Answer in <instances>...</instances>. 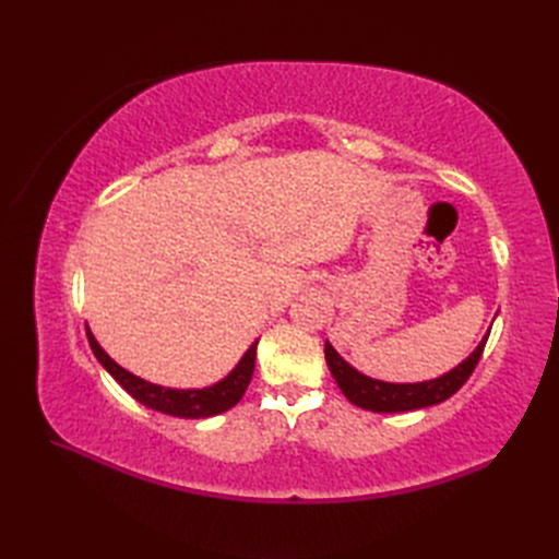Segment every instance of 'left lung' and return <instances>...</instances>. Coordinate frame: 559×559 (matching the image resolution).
<instances>
[{
	"mask_svg": "<svg viewBox=\"0 0 559 559\" xmlns=\"http://www.w3.org/2000/svg\"><path fill=\"white\" fill-rule=\"evenodd\" d=\"M487 335L489 333H485L478 347L473 349L460 366L448 370L445 376L427 380V382H408V384L382 382L359 373L357 368H352L341 354L333 349L329 341L324 345V354H326L331 376L335 378L337 386L343 389V394L347 396L349 403L373 413H405V411H417V408H427V405L443 403L454 392H460V386L471 378L473 368L478 366L483 357Z\"/></svg>",
	"mask_w": 559,
	"mask_h": 559,
	"instance_id": "obj_1",
	"label": "left lung"
}]
</instances>
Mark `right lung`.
<instances>
[{
	"instance_id": "right-lung-1",
	"label": "right lung",
	"mask_w": 559,
	"mask_h": 559,
	"mask_svg": "<svg viewBox=\"0 0 559 559\" xmlns=\"http://www.w3.org/2000/svg\"><path fill=\"white\" fill-rule=\"evenodd\" d=\"M86 335H88V343H91V349L97 357V361L105 366L107 373L118 384H121L134 401H140L142 405H146V408H151V411H158V413L173 415V417H186V419L212 417V415H218V413H226L245 396L249 380L253 376V361H257V345H259V341L253 343L245 352V357L240 359V364L235 366L224 380H218L212 386H205V389H170V386H160V384L146 382L138 376H132L130 370H126L123 366H118L109 357V354L103 347H99V343L95 341V335L91 333V329H86Z\"/></svg>"
}]
</instances>
